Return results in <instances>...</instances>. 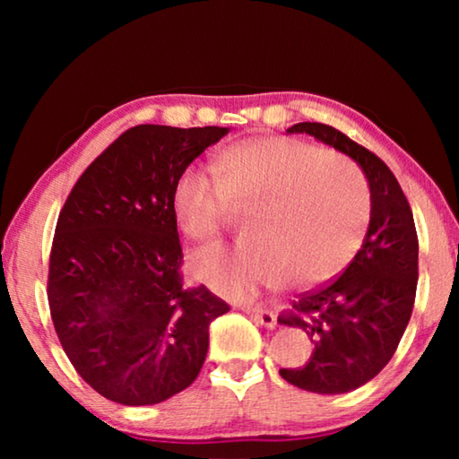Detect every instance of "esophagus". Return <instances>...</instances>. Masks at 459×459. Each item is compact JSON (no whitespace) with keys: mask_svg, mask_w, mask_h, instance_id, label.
Here are the masks:
<instances>
[{"mask_svg":"<svg viewBox=\"0 0 459 459\" xmlns=\"http://www.w3.org/2000/svg\"><path fill=\"white\" fill-rule=\"evenodd\" d=\"M247 312L251 314L261 325H265V328H275L277 325L275 314L269 312V309H265V307H251V309H247Z\"/></svg>","mask_w":459,"mask_h":459,"instance_id":"34e87169","label":"esophagus"}]
</instances>
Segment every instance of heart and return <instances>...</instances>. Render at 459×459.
<instances>
[{
  "instance_id": "1",
  "label": "heart",
  "mask_w": 459,
  "mask_h": 459,
  "mask_svg": "<svg viewBox=\"0 0 459 459\" xmlns=\"http://www.w3.org/2000/svg\"><path fill=\"white\" fill-rule=\"evenodd\" d=\"M232 212H247L245 243L202 248L192 273L227 298L245 299L287 279L309 287L340 275L367 235L370 194L340 155L290 137H255L224 150L214 178L186 168L172 188V214L184 237L206 243Z\"/></svg>"
}]
</instances>
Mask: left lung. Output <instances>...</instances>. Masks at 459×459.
Segmentation results:
<instances>
[{
	"instance_id": "1",
	"label": "left lung",
	"mask_w": 459,
	"mask_h": 459,
	"mask_svg": "<svg viewBox=\"0 0 459 459\" xmlns=\"http://www.w3.org/2000/svg\"><path fill=\"white\" fill-rule=\"evenodd\" d=\"M287 131L314 135L351 155L368 180L370 224L360 251L344 273L299 293L277 317L314 342L307 364L279 375L309 393H348L386 367L413 312L419 277L413 212L397 178L367 147L324 123H298Z\"/></svg>"
}]
</instances>
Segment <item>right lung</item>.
Masks as SVG:
<instances>
[{
    "label": "right lung",
    "mask_w": 459,
    "mask_h": 459,
    "mask_svg": "<svg viewBox=\"0 0 459 459\" xmlns=\"http://www.w3.org/2000/svg\"><path fill=\"white\" fill-rule=\"evenodd\" d=\"M227 127L135 126L84 169L58 214L48 265L54 330L82 380L121 405L194 383L229 304L182 285L176 178Z\"/></svg>",
    "instance_id": "1"
}]
</instances>
